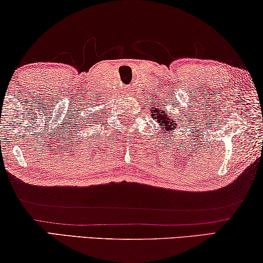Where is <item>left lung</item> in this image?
Here are the masks:
<instances>
[{
    "instance_id": "obj_1",
    "label": "left lung",
    "mask_w": 263,
    "mask_h": 263,
    "mask_svg": "<svg viewBox=\"0 0 263 263\" xmlns=\"http://www.w3.org/2000/svg\"><path fill=\"white\" fill-rule=\"evenodd\" d=\"M162 113H164V112H162ZM157 117H158V114H157ZM160 125H162V126H163L164 128H165V132H168L169 130L172 131V132H174L173 130L175 127H177V125H176V121H173L172 119H169V117L168 116H162V118L160 119ZM164 133V132H163Z\"/></svg>"
}]
</instances>
